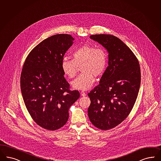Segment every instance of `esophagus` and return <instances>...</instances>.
I'll use <instances>...</instances> for the list:
<instances>
[{"label":"esophagus","instance_id":"34e87169","mask_svg":"<svg viewBox=\"0 0 161 161\" xmlns=\"http://www.w3.org/2000/svg\"><path fill=\"white\" fill-rule=\"evenodd\" d=\"M80 94H81V95H82V97H85V96L86 95V94L84 91H81V92H80Z\"/></svg>","mask_w":161,"mask_h":161}]
</instances>
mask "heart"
Instances as JSON below:
<instances>
[{"mask_svg": "<svg viewBox=\"0 0 161 161\" xmlns=\"http://www.w3.org/2000/svg\"><path fill=\"white\" fill-rule=\"evenodd\" d=\"M73 59L64 58L61 68L64 74L69 78H73L77 74L78 66H82L83 72L72 82L75 89L86 90L95 82V77L104 72L107 64V54L105 49L85 45L75 50L72 54Z\"/></svg>", "mask_w": 161, "mask_h": 161, "instance_id": "1", "label": "heart"}]
</instances>
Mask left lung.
<instances>
[{
	"mask_svg": "<svg viewBox=\"0 0 161 161\" xmlns=\"http://www.w3.org/2000/svg\"><path fill=\"white\" fill-rule=\"evenodd\" d=\"M108 53V66L99 84L89 93V120L101 130L119 125L131 112L137 100L141 83L140 64L136 56L116 36L95 35Z\"/></svg>",
	"mask_w": 161,
	"mask_h": 161,
	"instance_id": "left-lung-1",
	"label": "left lung"
}]
</instances>
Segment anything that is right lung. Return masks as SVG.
Listing matches in <instances>:
<instances>
[{
  "mask_svg": "<svg viewBox=\"0 0 161 161\" xmlns=\"http://www.w3.org/2000/svg\"><path fill=\"white\" fill-rule=\"evenodd\" d=\"M73 40L67 34L49 37L30 51L23 66L20 86L25 107L36 124L49 131L66 124L69 108L80 97L70 89L61 68Z\"/></svg>",
  "mask_w": 161,
  "mask_h": 161,
  "instance_id": "right-lung-1",
  "label": "right lung"
}]
</instances>
